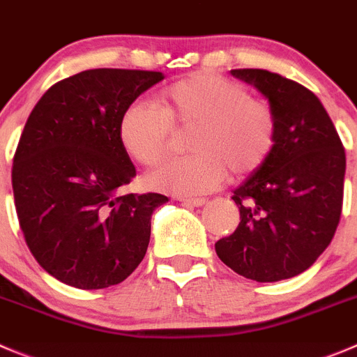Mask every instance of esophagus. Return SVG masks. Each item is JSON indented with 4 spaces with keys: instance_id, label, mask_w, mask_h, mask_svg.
Masks as SVG:
<instances>
[{
    "instance_id": "34e87169",
    "label": "esophagus",
    "mask_w": 357,
    "mask_h": 357,
    "mask_svg": "<svg viewBox=\"0 0 357 357\" xmlns=\"http://www.w3.org/2000/svg\"><path fill=\"white\" fill-rule=\"evenodd\" d=\"M179 202L188 204V206H193V207H200L204 206L207 200L204 199V197H179Z\"/></svg>"
}]
</instances>
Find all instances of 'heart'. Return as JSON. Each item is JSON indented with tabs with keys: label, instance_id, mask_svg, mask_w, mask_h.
<instances>
[{
	"label": "heart",
	"instance_id": "obj_1",
	"mask_svg": "<svg viewBox=\"0 0 357 357\" xmlns=\"http://www.w3.org/2000/svg\"><path fill=\"white\" fill-rule=\"evenodd\" d=\"M172 127H192L186 146L193 153L150 172L148 186L200 195L216 188L227 171L234 179L258 171L278 144L279 116L268 99L249 96L244 83L199 71L162 89L158 108L144 101L127 106L119 137L134 160L151 167L167 155Z\"/></svg>",
	"mask_w": 357,
	"mask_h": 357
}]
</instances>
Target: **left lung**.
Segmentation results:
<instances>
[{
	"label": "left lung",
	"mask_w": 357,
	"mask_h": 357,
	"mask_svg": "<svg viewBox=\"0 0 357 357\" xmlns=\"http://www.w3.org/2000/svg\"><path fill=\"white\" fill-rule=\"evenodd\" d=\"M268 98L279 116L271 158L237 190V230L216 242L231 271L275 282L307 271L333 238L344 202L345 150L319 99L266 69H231Z\"/></svg>",
	"instance_id": "left-lung-1"
}]
</instances>
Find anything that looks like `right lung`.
I'll use <instances>...</instances> for the list:
<instances>
[{"label":"right lung","mask_w":357,"mask_h":357,"mask_svg":"<svg viewBox=\"0 0 357 357\" xmlns=\"http://www.w3.org/2000/svg\"><path fill=\"white\" fill-rule=\"evenodd\" d=\"M164 79L158 71L99 68L52 85L31 112L12 167L26 244L57 281L102 289L146 255L160 193H127L136 167L119 137L122 113Z\"/></svg>","instance_id":"obj_1"}]
</instances>
